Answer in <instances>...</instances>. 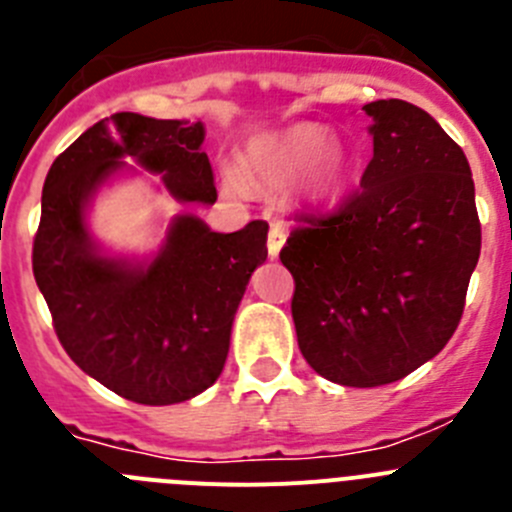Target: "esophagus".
Masks as SVG:
<instances>
[{
    "label": "esophagus",
    "instance_id": "esophagus-1",
    "mask_svg": "<svg viewBox=\"0 0 512 512\" xmlns=\"http://www.w3.org/2000/svg\"><path fill=\"white\" fill-rule=\"evenodd\" d=\"M284 241H287V228L281 223H271L269 228V241H266V246H269V256L271 259H276L281 251V246H284Z\"/></svg>",
    "mask_w": 512,
    "mask_h": 512
}]
</instances>
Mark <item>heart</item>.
<instances>
[{"mask_svg":"<svg viewBox=\"0 0 512 512\" xmlns=\"http://www.w3.org/2000/svg\"><path fill=\"white\" fill-rule=\"evenodd\" d=\"M248 170L279 182L304 170L302 192L312 205H332L342 195L350 172L345 144L317 124H294L259 139L248 149Z\"/></svg>","mask_w":512,"mask_h":512,"instance_id":"heart-1","label":"heart"}]
</instances>
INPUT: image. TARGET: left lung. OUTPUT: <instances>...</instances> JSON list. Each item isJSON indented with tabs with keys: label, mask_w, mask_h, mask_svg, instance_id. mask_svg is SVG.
Segmentation results:
<instances>
[{
	"label": "left lung",
	"mask_w": 512,
	"mask_h": 512,
	"mask_svg": "<svg viewBox=\"0 0 512 512\" xmlns=\"http://www.w3.org/2000/svg\"><path fill=\"white\" fill-rule=\"evenodd\" d=\"M373 157L332 213H302L279 259L294 276L304 360L340 386L401 381L449 342L480 259L462 147L401 98L363 106Z\"/></svg>",
	"instance_id": "8db88e82"
}]
</instances>
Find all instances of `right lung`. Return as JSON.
Instances as JSON below:
<instances>
[{
  "label": "right lung",
  "mask_w": 512,
  "mask_h": 512,
  "mask_svg": "<svg viewBox=\"0 0 512 512\" xmlns=\"http://www.w3.org/2000/svg\"><path fill=\"white\" fill-rule=\"evenodd\" d=\"M200 121L121 114L101 119L53 162L42 187L32 274L60 345L83 373L144 406H170L218 381L253 269L266 261L269 223L215 233L177 215L152 261L114 259L88 233L98 187L137 159L185 203H215Z\"/></svg>",
  "instance_id": "1"
}]
</instances>
